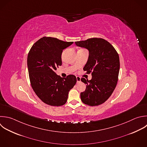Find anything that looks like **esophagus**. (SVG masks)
I'll return each instance as SVG.
<instances>
[{
  "label": "esophagus",
  "mask_w": 147,
  "mask_h": 147,
  "mask_svg": "<svg viewBox=\"0 0 147 147\" xmlns=\"http://www.w3.org/2000/svg\"><path fill=\"white\" fill-rule=\"evenodd\" d=\"M76 80H77V83H79L81 81V78L79 76H76Z\"/></svg>",
  "instance_id": "esophagus-1"
}]
</instances>
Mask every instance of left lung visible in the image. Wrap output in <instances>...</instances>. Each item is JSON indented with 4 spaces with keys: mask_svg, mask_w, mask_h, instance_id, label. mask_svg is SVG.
<instances>
[{
    "mask_svg": "<svg viewBox=\"0 0 147 147\" xmlns=\"http://www.w3.org/2000/svg\"><path fill=\"white\" fill-rule=\"evenodd\" d=\"M75 44L88 50V59L83 70L92 75L90 80L81 79L86 84L85 91L80 93L81 100L91 106L101 105L116 87L120 65L118 54L111 44L100 38L76 41Z\"/></svg>",
    "mask_w": 147,
    "mask_h": 147,
    "instance_id": "left-lung-1",
    "label": "left lung"
}]
</instances>
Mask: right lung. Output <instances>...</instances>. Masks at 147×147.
<instances>
[{
    "label": "right lung",
    "instance_id": "right-lung-1",
    "mask_svg": "<svg viewBox=\"0 0 147 147\" xmlns=\"http://www.w3.org/2000/svg\"><path fill=\"white\" fill-rule=\"evenodd\" d=\"M73 42L44 37L35 42L28 56V68L33 90L45 103L53 106L64 105L68 92L76 83L74 75L61 78L55 72L62 64L63 49Z\"/></svg>",
    "mask_w": 147,
    "mask_h": 147
}]
</instances>
